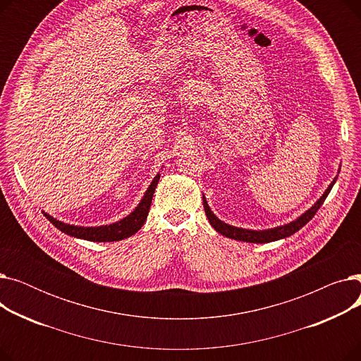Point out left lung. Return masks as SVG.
I'll return each mask as SVG.
<instances>
[{"label": "left lung", "instance_id": "1", "mask_svg": "<svg viewBox=\"0 0 361 361\" xmlns=\"http://www.w3.org/2000/svg\"><path fill=\"white\" fill-rule=\"evenodd\" d=\"M338 177H335L332 180V183L329 184V187L325 190V193L320 196V199H317V202L307 209L305 214L300 215L297 219L288 222V224H283L279 226H275V228H268V230H247V228H240V226H234L230 224H225L224 221H221L212 211L209 204L206 202V197L203 196V207H204V214L209 219L211 225L215 228V231H218L219 234L233 238V240H238V241H245V243H271V241H276L281 238H287L293 234H295L300 228H302L313 216L314 214L320 209L322 203L325 202V199L328 197L331 188L334 187L335 181Z\"/></svg>", "mask_w": 361, "mask_h": 361}]
</instances>
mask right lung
<instances>
[{
	"label": "right lung",
	"instance_id": "obj_1",
	"mask_svg": "<svg viewBox=\"0 0 361 361\" xmlns=\"http://www.w3.org/2000/svg\"><path fill=\"white\" fill-rule=\"evenodd\" d=\"M159 174L152 180L150 185L147 187V190L145 192V196L142 197L140 203L136 206V209L133 211L130 215L126 218L109 224V225H101V226H79V225H71L66 224L63 221L55 219L49 214L44 212V216L55 226L59 228L61 233L74 237V238H82L87 241H98V243H105V241H120L127 237H131L133 234H136L142 225L146 222L149 209H150V203L152 197H154L155 188L159 181Z\"/></svg>",
	"mask_w": 361,
	"mask_h": 361
}]
</instances>
